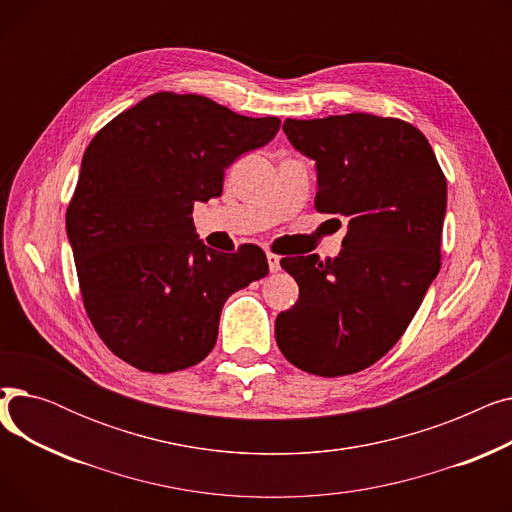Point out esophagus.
Listing matches in <instances>:
<instances>
[{
  "instance_id": "34e87169",
  "label": "esophagus",
  "mask_w": 512,
  "mask_h": 512,
  "mask_svg": "<svg viewBox=\"0 0 512 512\" xmlns=\"http://www.w3.org/2000/svg\"><path fill=\"white\" fill-rule=\"evenodd\" d=\"M267 263H270V272H280V257L276 253H267Z\"/></svg>"
}]
</instances>
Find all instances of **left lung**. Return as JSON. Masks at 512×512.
Instances as JSON below:
<instances>
[{
  "instance_id": "obj_1",
  "label": "left lung",
  "mask_w": 512,
  "mask_h": 512,
  "mask_svg": "<svg viewBox=\"0 0 512 512\" xmlns=\"http://www.w3.org/2000/svg\"><path fill=\"white\" fill-rule=\"evenodd\" d=\"M294 149L315 159L319 213L348 218L334 259L284 257L299 301L276 317L282 355L321 378L380 361L440 272L446 176L413 124L373 114L284 120Z\"/></svg>"
}]
</instances>
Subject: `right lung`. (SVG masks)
Segmentation results:
<instances>
[{
    "mask_svg": "<svg viewBox=\"0 0 512 512\" xmlns=\"http://www.w3.org/2000/svg\"><path fill=\"white\" fill-rule=\"evenodd\" d=\"M278 130L276 116L249 118L203 95L161 91L95 134L66 232L87 315L116 357L149 373L201 363L230 294L270 272L257 245L205 247L193 207L220 197L232 161Z\"/></svg>",
    "mask_w": 512,
    "mask_h": 512,
    "instance_id": "add662e5",
    "label": "right lung"
}]
</instances>
